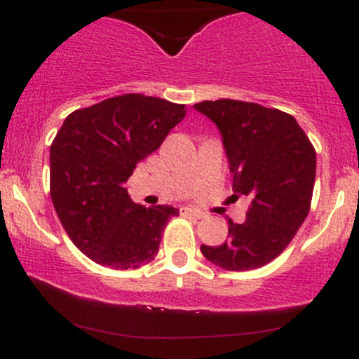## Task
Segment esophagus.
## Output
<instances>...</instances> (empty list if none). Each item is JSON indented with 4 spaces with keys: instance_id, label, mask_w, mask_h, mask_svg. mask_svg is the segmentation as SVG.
Listing matches in <instances>:
<instances>
[{
    "instance_id": "esophagus-1",
    "label": "esophagus",
    "mask_w": 359,
    "mask_h": 359,
    "mask_svg": "<svg viewBox=\"0 0 359 359\" xmlns=\"http://www.w3.org/2000/svg\"><path fill=\"white\" fill-rule=\"evenodd\" d=\"M180 214L187 217H194V219H203L205 214L199 209H194V208H180Z\"/></svg>"
}]
</instances>
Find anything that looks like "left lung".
<instances>
[{
    "label": "left lung",
    "mask_w": 359,
    "mask_h": 359,
    "mask_svg": "<svg viewBox=\"0 0 359 359\" xmlns=\"http://www.w3.org/2000/svg\"><path fill=\"white\" fill-rule=\"evenodd\" d=\"M222 137L234 196H248L243 224L229 219L228 240L201 246L229 271L255 270L275 259L306 221L316 182V150L294 116L234 100L194 104Z\"/></svg>",
    "instance_id": "1"
}]
</instances>
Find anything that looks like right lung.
I'll return each instance as SVG.
<instances>
[{
  "mask_svg": "<svg viewBox=\"0 0 359 359\" xmlns=\"http://www.w3.org/2000/svg\"><path fill=\"white\" fill-rule=\"evenodd\" d=\"M185 118V104L123 94L65 118L50 147V197L74 245L93 262L131 270L155 258L172 205L135 204V167Z\"/></svg>",
  "mask_w": 359,
  "mask_h": 359,
  "instance_id": "right-lung-1",
  "label": "right lung"
}]
</instances>
